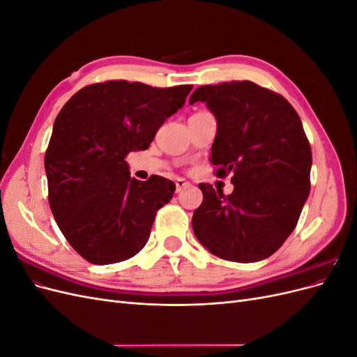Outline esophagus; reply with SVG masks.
Segmentation results:
<instances>
[{"mask_svg": "<svg viewBox=\"0 0 357 357\" xmlns=\"http://www.w3.org/2000/svg\"><path fill=\"white\" fill-rule=\"evenodd\" d=\"M189 186H190V183L186 181L185 178H177V180H176V192H177V193H180L183 189H186V188H189Z\"/></svg>", "mask_w": 357, "mask_h": 357, "instance_id": "34e87169", "label": "esophagus"}]
</instances>
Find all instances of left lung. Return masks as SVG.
<instances>
[{"instance_id":"8db88e82","label":"left lung","mask_w":357,"mask_h":357,"mask_svg":"<svg viewBox=\"0 0 357 357\" xmlns=\"http://www.w3.org/2000/svg\"><path fill=\"white\" fill-rule=\"evenodd\" d=\"M198 101L218 119L210 160L218 177L231 172L234 192L201 183L193 232L225 261H262L294 232L310 195L312 158L301 119L284 96L248 80L201 86L189 100Z\"/></svg>"}]
</instances>
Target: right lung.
Here are the masks:
<instances>
[{"label": "right lung", "mask_w": 357, "mask_h": 357, "mask_svg": "<svg viewBox=\"0 0 357 357\" xmlns=\"http://www.w3.org/2000/svg\"><path fill=\"white\" fill-rule=\"evenodd\" d=\"M192 88L93 83L56 116L45 156L49 204L61 232L88 262H122L146 245L156 211L176 185L159 176L131 178L125 158L150 146Z\"/></svg>", "instance_id": "add662e5"}]
</instances>
